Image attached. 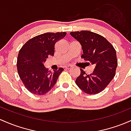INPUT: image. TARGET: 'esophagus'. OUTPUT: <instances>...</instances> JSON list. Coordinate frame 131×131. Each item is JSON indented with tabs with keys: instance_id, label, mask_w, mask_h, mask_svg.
<instances>
[{
	"instance_id": "34e87169",
	"label": "esophagus",
	"mask_w": 131,
	"mask_h": 131,
	"mask_svg": "<svg viewBox=\"0 0 131 131\" xmlns=\"http://www.w3.org/2000/svg\"><path fill=\"white\" fill-rule=\"evenodd\" d=\"M71 66H70V65H68V66H66L65 67H64V68H65V69H67V70H69V69H70V68H71Z\"/></svg>"
}]
</instances>
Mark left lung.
Segmentation results:
<instances>
[{"instance_id": "1", "label": "left lung", "mask_w": 131, "mask_h": 131, "mask_svg": "<svg viewBox=\"0 0 131 131\" xmlns=\"http://www.w3.org/2000/svg\"><path fill=\"white\" fill-rule=\"evenodd\" d=\"M70 34L81 44L83 52L81 58L94 65V71L90 74L80 69L81 73L76 84L87 94H97L114 78L117 66L116 50L104 37L96 33L82 30Z\"/></svg>"}]
</instances>
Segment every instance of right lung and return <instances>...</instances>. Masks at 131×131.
Here are the masks:
<instances>
[{
	"label": "right lung",
	"instance_id": "1",
	"mask_svg": "<svg viewBox=\"0 0 131 131\" xmlns=\"http://www.w3.org/2000/svg\"><path fill=\"white\" fill-rule=\"evenodd\" d=\"M67 35L66 32L45 33L31 38L20 50L17 67L24 86L36 95H44L57 83L63 68L50 71L44 63L48 56H53L54 45Z\"/></svg>",
	"mask_w": 131,
	"mask_h": 131
}]
</instances>
